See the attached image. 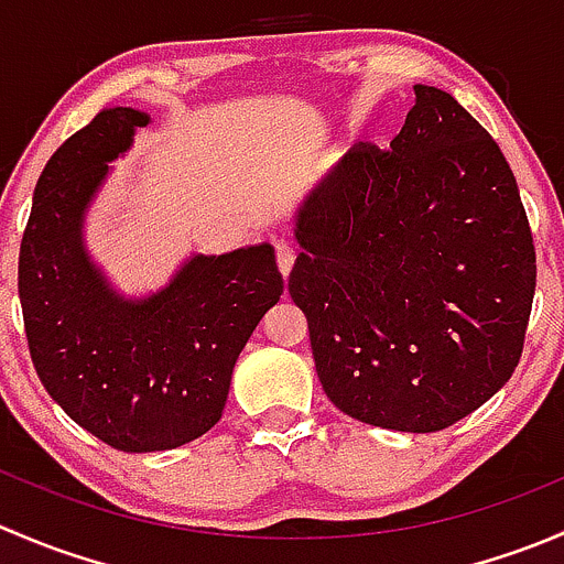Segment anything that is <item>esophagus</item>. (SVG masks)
I'll return each mask as SVG.
<instances>
[{
    "label": "esophagus",
    "mask_w": 564,
    "mask_h": 564,
    "mask_svg": "<svg viewBox=\"0 0 564 564\" xmlns=\"http://www.w3.org/2000/svg\"><path fill=\"white\" fill-rule=\"evenodd\" d=\"M275 259H278V270H281V275L286 278L289 272H292L294 259H297V256H294L292 246H286V242H278V246H275Z\"/></svg>",
    "instance_id": "esophagus-1"
}]
</instances>
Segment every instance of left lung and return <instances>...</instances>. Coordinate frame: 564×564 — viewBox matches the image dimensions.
Returning a JSON list of instances; mask_svg holds the SVG:
<instances>
[{
    "mask_svg": "<svg viewBox=\"0 0 564 564\" xmlns=\"http://www.w3.org/2000/svg\"><path fill=\"white\" fill-rule=\"evenodd\" d=\"M294 240L289 294L349 417L431 434L513 377L532 231L502 150L453 95L414 84L390 150L351 147L297 207Z\"/></svg>",
    "mask_w": 564,
    "mask_h": 564,
    "instance_id": "1",
    "label": "left lung"
}]
</instances>
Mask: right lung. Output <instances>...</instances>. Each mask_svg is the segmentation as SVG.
I'll return each instance as SVG.
<instances>
[{
    "instance_id": "right-lung-1",
    "label": "right lung",
    "mask_w": 564,
    "mask_h": 564,
    "mask_svg": "<svg viewBox=\"0 0 564 564\" xmlns=\"http://www.w3.org/2000/svg\"><path fill=\"white\" fill-rule=\"evenodd\" d=\"M152 117L104 108L45 163L19 256L35 371L82 429L124 453L174 451L207 434L261 316L281 300L270 242L193 253L172 281L124 297L84 242L89 204Z\"/></svg>"
}]
</instances>
